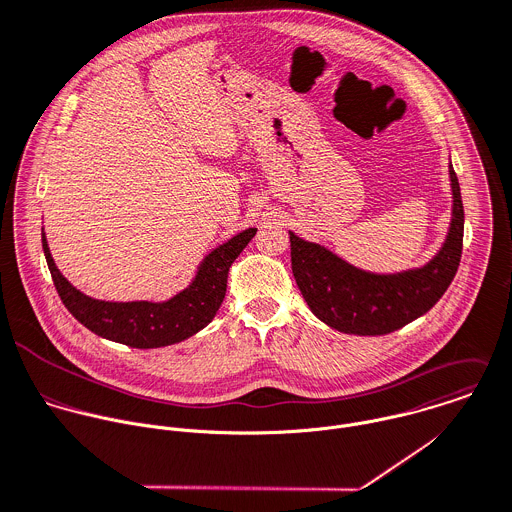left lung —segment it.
Wrapping results in <instances>:
<instances>
[{"mask_svg": "<svg viewBox=\"0 0 512 512\" xmlns=\"http://www.w3.org/2000/svg\"><path fill=\"white\" fill-rule=\"evenodd\" d=\"M449 179L451 223L439 251L421 267L373 273L289 231L293 275L317 319L349 335H387L423 317L443 297L459 269L465 229L461 187L451 163Z\"/></svg>", "mask_w": 512, "mask_h": 512, "instance_id": "1", "label": "left lung"}]
</instances>
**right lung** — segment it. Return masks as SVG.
Segmentation results:
<instances>
[{
  "label": "right lung",
  "instance_id": "add662e5",
  "mask_svg": "<svg viewBox=\"0 0 512 512\" xmlns=\"http://www.w3.org/2000/svg\"><path fill=\"white\" fill-rule=\"evenodd\" d=\"M249 227L211 249L187 287L165 301H103L75 289L57 269L45 233L41 231L43 253L53 285L67 311L91 333L135 349H157L181 343L205 329L217 315L233 261L255 237Z\"/></svg>",
  "mask_w": 512,
  "mask_h": 512
}]
</instances>
